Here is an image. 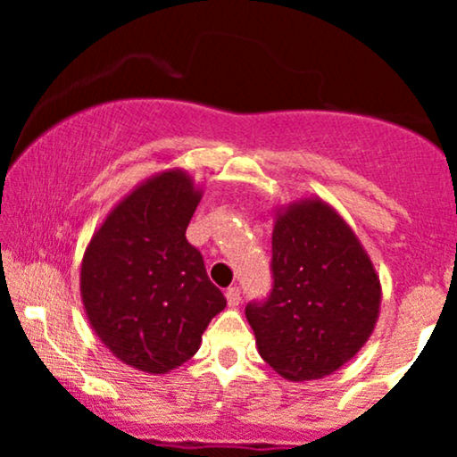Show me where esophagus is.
Here are the masks:
<instances>
[{"instance_id": "1", "label": "esophagus", "mask_w": 457, "mask_h": 457, "mask_svg": "<svg viewBox=\"0 0 457 457\" xmlns=\"http://www.w3.org/2000/svg\"><path fill=\"white\" fill-rule=\"evenodd\" d=\"M225 298H228L229 307H238L240 290H238V287H228V292H225Z\"/></svg>"}]
</instances>
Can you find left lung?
I'll return each mask as SVG.
<instances>
[{"mask_svg": "<svg viewBox=\"0 0 457 457\" xmlns=\"http://www.w3.org/2000/svg\"><path fill=\"white\" fill-rule=\"evenodd\" d=\"M380 277L342 214L320 197L281 206L272 228V292L245 316L262 359L287 380L337 371L378 322Z\"/></svg>", "mask_w": 457, "mask_h": 457, "instance_id": "left-lung-1", "label": "left lung"}]
</instances>
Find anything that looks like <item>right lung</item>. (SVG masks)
<instances>
[{
    "mask_svg": "<svg viewBox=\"0 0 457 457\" xmlns=\"http://www.w3.org/2000/svg\"><path fill=\"white\" fill-rule=\"evenodd\" d=\"M202 195L180 167L150 176L115 204L83 253L79 287L92 330L145 374L187 363L225 309L185 236Z\"/></svg>",
    "mask_w": 457,
    "mask_h": 457,
    "instance_id": "add662e5",
    "label": "right lung"
}]
</instances>
